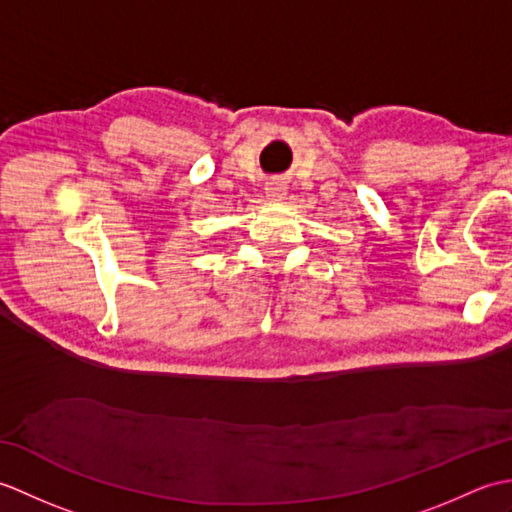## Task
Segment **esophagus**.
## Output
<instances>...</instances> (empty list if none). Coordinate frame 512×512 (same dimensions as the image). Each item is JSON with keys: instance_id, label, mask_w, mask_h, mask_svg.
Instances as JSON below:
<instances>
[{"instance_id": "1", "label": "esophagus", "mask_w": 512, "mask_h": 512, "mask_svg": "<svg viewBox=\"0 0 512 512\" xmlns=\"http://www.w3.org/2000/svg\"><path fill=\"white\" fill-rule=\"evenodd\" d=\"M286 193H288V187H286L284 182L273 180V182H268V184H266V195H268V200H281V198H286Z\"/></svg>"}]
</instances>
